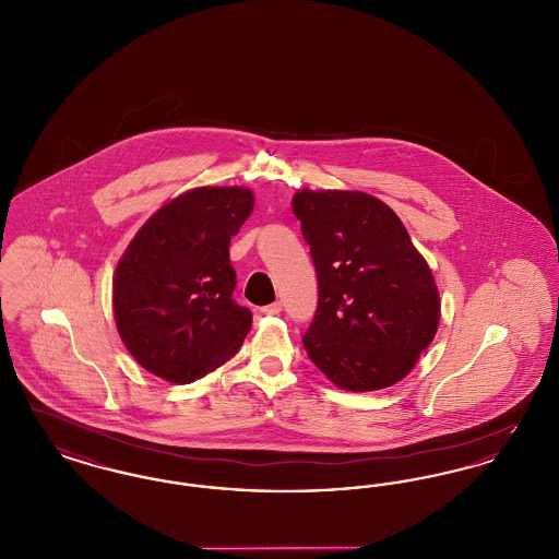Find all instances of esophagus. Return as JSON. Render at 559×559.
<instances>
[{
    "mask_svg": "<svg viewBox=\"0 0 559 559\" xmlns=\"http://www.w3.org/2000/svg\"><path fill=\"white\" fill-rule=\"evenodd\" d=\"M281 310H283V304H281V301H274V304H267V306L262 308V314L276 317V314H281Z\"/></svg>",
    "mask_w": 559,
    "mask_h": 559,
    "instance_id": "obj_1",
    "label": "esophagus"
}]
</instances>
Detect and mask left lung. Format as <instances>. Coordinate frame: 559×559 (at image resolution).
I'll return each mask as SVG.
<instances>
[{
    "label": "left lung",
    "mask_w": 559,
    "mask_h": 559,
    "mask_svg": "<svg viewBox=\"0 0 559 559\" xmlns=\"http://www.w3.org/2000/svg\"><path fill=\"white\" fill-rule=\"evenodd\" d=\"M293 213L319 278L304 347L337 388L372 392L406 377L431 344L440 297L399 215L356 190H299Z\"/></svg>",
    "instance_id": "left-lung-1"
}]
</instances>
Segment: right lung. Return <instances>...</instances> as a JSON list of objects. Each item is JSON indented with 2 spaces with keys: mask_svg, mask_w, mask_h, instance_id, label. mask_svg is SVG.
<instances>
[{
  "mask_svg": "<svg viewBox=\"0 0 559 559\" xmlns=\"http://www.w3.org/2000/svg\"><path fill=\"white\" fill-rule=\"evenodd\" d=\"M251 212L249 188H194L138 230L115 270L112 312L140 367L192 383L239 352L251 312L233 299L228 247Z\"/></svg>",
  "mask_w": 559,
  "mask_h": 559,
  "instance_id": "right-lung-1",
  "label": "right lung"
}]
</instances>
